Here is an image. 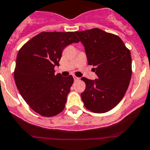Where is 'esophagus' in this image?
Here are the masks:
<instances>
[{
    "label": "esophagus",
    "mask_w": 150,
    "mask_h": 150,
    "mask_svg": "<svg viewBox=\"0 0 150 150\" xmlns=\"http://www.w3.org/2000/svg\"><path fill=\"white\" fill-rule=\"evenodd\" d=\"M73 78H74V80H75V81H77L79 80V78H78V77L75 76V75H73Z\"/></svg>",
    "instance_id": "1"
}]
</instances>
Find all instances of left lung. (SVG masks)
Instances as JSON below:
<instances>
[{
    "mask_svg": "<svg viewBox=\"0 0 150 150\" xmlns=\"http://www.w3.org/2000/svg\"><path fill=\"white\" fill-rule=\"evenodd\" d=\"M75 34L84 46L89 65L98 78H82L86 89L81 94L83 105L97 114L116 107L122 99L132 77L130 51L119 36L98 28Z\"/></svg>",
    "mask_w": 150,
    "mask_h": 150,
    "instance_id": "left-lung-1",
    "label": "left lung"
}]
</instances>
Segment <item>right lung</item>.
Here are the masks:
<instances>
[{
    "mask_svg": "<svg viewBox=\"0 0 150 150\" xmlns=\"http://www.w3.org/2000/svg\"><path fill=\"white\" fill-rule=\"evenodd\" d=\"M79 40L75 32H42L25 43L16 57V87L32 110L43 117H53L65 108L73 83L72 75H55L62 52Z\"/></svg>",
    "mask_w": 150,
    "mask_h": 150,
    "instance_id": "obj_1",
    "label": "right lung"
}]
</instances>
